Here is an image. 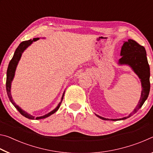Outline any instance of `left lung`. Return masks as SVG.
I'll list each match as a JSON object with an SVG mask.
<instances>
[{
	"instance_id": "8db88e82",
	"label": "left lung",
	"mask_w": 153,
	"mask_h": 153,
	"mask_svg": "<svg viewBox=\"0 0 153 153\" xmlns=\"http://www.w3.org/2000/svg\"><path fill=\"white\" fill-rule=\"evenodd\" d=\"M120 56L118 64L120 65H126L131 67L138 77L140 79L142 85V92L140 99L138 105L134 108L133 112L127 117L120 119H111L112 121L124 120L131 117L133 114L136 113L138 110L142 107L144 102L149 97L150 92V67L147 60L146 50L144 46L140 45L136 41L129 39L127 42H124L121 46ZM98 117L103 120H110V119L102 117L95 114Z\"/></svg>"
}]
</instances>
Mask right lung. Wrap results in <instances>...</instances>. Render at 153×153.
I'll use <instances>...</instances> for the list:
<instances>
[{
	"instance_id": "right-lung-1",
	"label": "right lung",
	"mask_w": 153,
	"mask_h": 153,
	"mask_svg": "<svg viewBox=\"0 0 153 153\" xmlns=\"http://www.w3.org/2000/svg\"><path fill=\"white\" fill-rule=\"evenodd\" d=\"M39 39H40V38H33V40H29L24 41V42H21L19 46H18L16 50H15L13 56V58L11 60V61L9 62L8 69H7V71L6 89H7V95H8L10 101L11 102L12 104L14 105V107L17 108V111H19V112L22 114L23 116H24L25 117H26L27 119H30V120H41V119H45V118L48 117H49V116H51V115H53V113H55L56 111L59 109V107H60L61 104L62 102V100H63V97L65 94V91H64L63 95H62L61 102L59 103L57 107H56L55 109H53V111H51V112H49L48 113L46 114V115H45L40 116V117H35L34 116L30 115V114H29V113H27L26 111L23 110L22 108L19 107V106H18L16 103L14 102L12 96H11V83L14 78L15 71H16V68H17L18 63H19L20 59H21V57H22V54H23V53H24L25 49H26L28 46H30L31 45H32L33 42H36V41H37Z\"/></svg>"
}]
</instances>
